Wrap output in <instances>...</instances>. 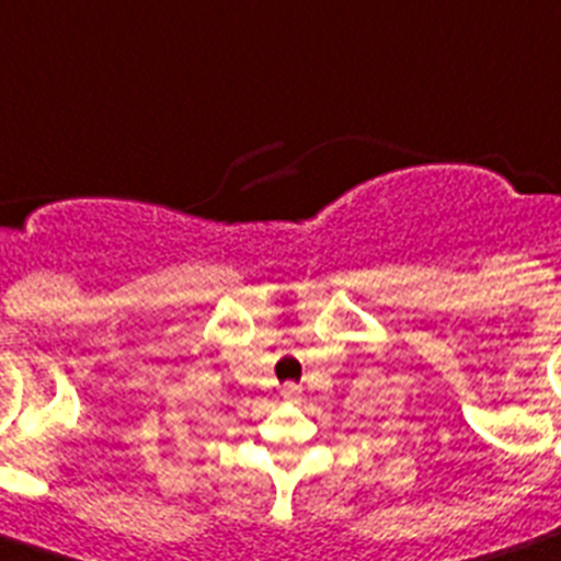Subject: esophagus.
<instances>
[{
    "mask_svg": "<svg viewBox=\"0 0 561 561\" xmlns=\"http://www.w3.org/2000/svg\"><path fill=\"white\" fill-rule=\"evenodd\" d=\"M296 393H299V385H294V382L282 385V397H285V399H294Z\"/></svg>",
    "mask_w": 561,
    "mask_h": 561,
    "instance_id": "34e87169",
    "label": "esophagus"
}]
</instances>
